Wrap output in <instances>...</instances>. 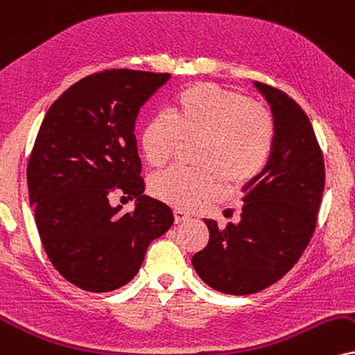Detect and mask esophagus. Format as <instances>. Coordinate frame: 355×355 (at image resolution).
I'll list each match as a JSON object with an SVG mask.
<instances>
[{"mask_svg": "<svg viewBox=\"0 0 355 355\" xmlns=\"http://www.w3.org/2000/svg\"><path fill=\"white\" fill-rule=\"evenodd\" d=\"M189 217H191L189 214H187L186 211H182V209H174V220H176V224H178V222L187 220Z\"/></svg>", "mask_w": 355, "mask_h": 355, "instance_id": "obj_1", "label": "esophagus"}]
</instances>
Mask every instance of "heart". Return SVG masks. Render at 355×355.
Wrapping results in <instances>:
<instances>
[{"label":"heart","mask_w":355,"mask_h":355,"mask_svg":"<svg viewBox=\"0 0 355 355\" xmlns=\"http://www.w3.org/2000/svg\"><path fill=\"white\" fill-rule=\"evenodd\" d=\"M181 141H194L199 169L171 168L151 179L153 196L174 207L191 209L224 189L253 181L268 163L275 121L268 108L239 92L196 84L174 95L168 115L143 126L141 150L151 168H163Z\"/></svg>","instance_id":"b5f03b06"}]
</instances>
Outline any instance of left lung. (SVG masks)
Returning a JSON list of instances; mask_svg holds the SVG:
<instances>
[{"label":"left lung","mask_w":355,"mask_h":355,"mask_svg":"<svg viewBox=\"0 0 355 355\" xmlns=\"http://www.w3.org/2000/svg\"><path fill=\"white\" fill-rule=\"evenodd\" d=\"M255 87L273 113L270 159L243 187L239 224L218 229L205 218L209 243L192 257L205 284L235 296L265 290L295 266L316 229L324 191V157L308 115L284 92Z\"/></svg>","instance_id":"1"}]
</instances>
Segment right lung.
<instances>
[{"label": "right lung", "mask_w": 355, "mask_h": 355, "mask_svg": "<svg viewBox=\"0 0 355 355\" xmlns=\"http://www.w3.org/2000/svg\"><path fill=\"white\" fill-rule=\"evenodd\" d=\"M171 73L112 69L69 87L44 116L28 161L29 202L51 263L76 286L107 293L138 273L169 205L144 196L135 121ZM113 193L137 198L133 213Z\"/></svg>", "instance_id": "add662e5"}]
</instances>
